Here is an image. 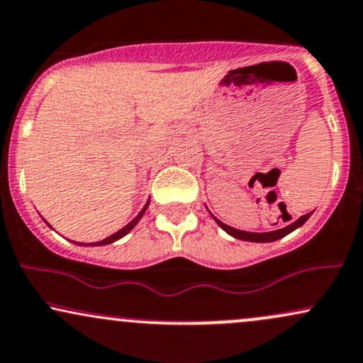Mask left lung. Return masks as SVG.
<instances>
[{
	"label": "left lung",
	"mask_w": 363,
	"mask_h": 363,
	"mask_svg": "<svg viewBox=\"0 0 363 363\" xmlns=\"http://www.w3.org/2000/svg\"><path fill=\"white\" fill-rule=\"evenodd\" d=\"M210 216H212V213H210ZM310 217H311V212L306 213V216H301L296 222L289 223V225L283 227V229H277V230H272V232H245V230H237V229H234V227H229V225H227V223H223V222L218 220L217 217H213V220H216L218 225H220L222 229L227 232V234L232 235V237H235V239H239V240H247V242H274V240L283 239V237L288 235L289 232L296 230L298 227H301L303 223H305Z\"/></svg>",
	"instance_id": "obj_1"
}]
</instances>
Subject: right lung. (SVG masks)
<instances>
[{"label":"right lung","instance_id":"right-lung-1","mask_svg":"<svg viewBox=\"0 0 363 363\" xmlns=\"http://www.w3.org/2000/svg\"><path fill=\"white\" fill-rule=\"evenodd\" d=\"M147 205H150V200H147V202H146V205H145V207H143V210H141V212H140V213H138V216H136V217H134V218H133V220L128 223V225H124V227H123V229H121V230H118V232H116V234H113V235H109V237H106V239H102V240H99V242H91V244L74 242V244H79V245H107V244H113V242H116V240H119V239H121V237H124V235H126V234H129V232H131V230L134 229V225H136V223L141 220L143 213H145V212H146Z\"/></svg>","mask_w":363,"mask_h":363}]
</instances>
